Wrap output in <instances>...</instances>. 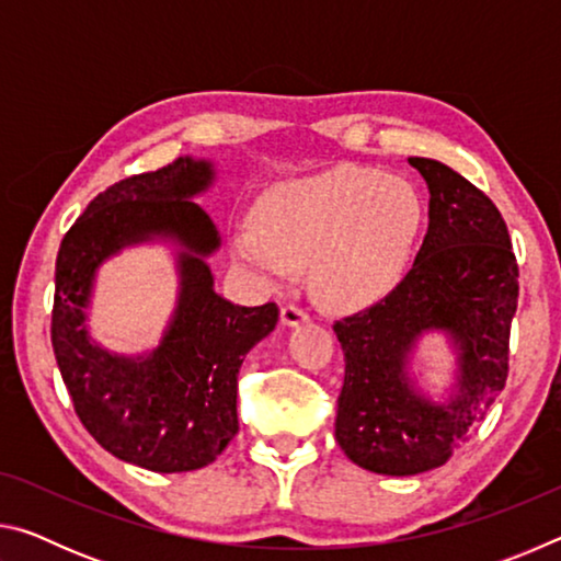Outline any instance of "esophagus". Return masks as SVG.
<instances>
[{
    "label": "esophagus",
    "instance_id": "esophagus-1",
    "mask_svg": "<svg viewBox=\"0 0 561 561\" xmlns=\"http://www.w3.org/2000/svg\"><path fill=\"white\" fill-rule=\"evenodd\" d=\"M282 324L284 327H299V324H307L309 314L304 311L297 304H287V307H282Z\"/></svg>",
    "mask_w": 561,
    "mask_h": 561
}]
</instances>
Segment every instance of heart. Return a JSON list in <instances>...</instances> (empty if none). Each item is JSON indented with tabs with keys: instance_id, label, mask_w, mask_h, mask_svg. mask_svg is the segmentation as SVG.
Segmentation results:
<instances>
[{
	"instance_id": "heart-1",
	"label": "heart",
	"mask_w": 561,
	"mask_h": 561,
	"mask_svg": "<svg viewBox=\"0 0 561 561\" xmlns=\"http://www.w3.org/2000/svg\"><path fill=\"white\" fill-rule=\"evenodd\" d=\"M421 225L411 180L344 165L270 187L254 220L230 227V252L262 287H287L307 267L321 301L358 309L396 287Z\"/></svg>"
}]
</instances>
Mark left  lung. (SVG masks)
<instances>
[{
    "instance_id": "left-lung-1",
    "label": "left lung",
    "mask_w": 561,
    "mask_h": 561,
    "mask_svg": "<svg viewBox=\"0 0 561 561\" xmlns=\"http://www.w3.org/2000/svg\"><path fill=\"white\" fill-rule=\"evenodd\" d=\"M428 185V232L401 284L334 324L346 371L336 440L378 474L428 472L448 462L507 381L519 270L507 225L490 197L440 160L408 158ZM443 333L456 374L443 399L410 371L416 341Z\"/></svg>"
}]
</instances>
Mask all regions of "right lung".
I'll use <instances>...</instances> for the list:
<instances>
[{"label": "right lung", "mask_w": 561, "mask_h": 561, "mask_svg": "<svg viewBox=\"0 0 561 561\" xmlns=\"http://www.w3.org/2000/svg\"><path fill=\"white\" fill-rule=\"evenodd\" d=\"M205 158L121 180L89 203L56 257L51 344L76 408L101 448L153 472L210 465L240 431L237 374L277 327V304L240 307L215 291L207 257L220 232L193 197L215 183ZM168 241L176 250L179 301L159 346L128 357L88 334L100 264L126 245Z\"/></svg>", "instance_id": "right-lung-1"}]
</instances>
